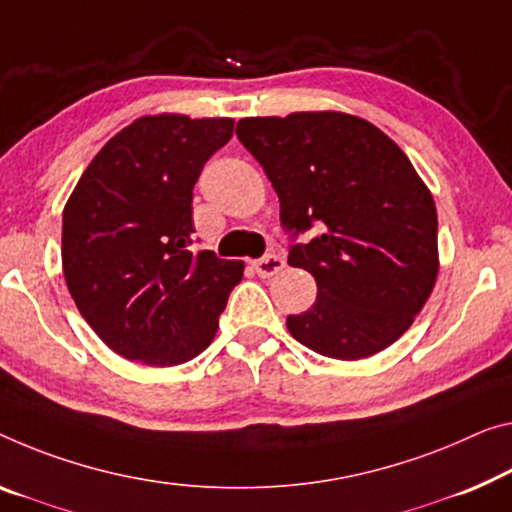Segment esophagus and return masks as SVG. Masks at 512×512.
<instances>
[{
    "instance_id": "esophagus-1",
    "label": "esophagus",
    "mask_w": 512,
    "mask_h": 512,
    "mask_svg": "<svg viewBox=\"0 0 512 512\" xmlns=\"http://www.w3.org/2000/svg\"><path fill=\"white\" fill-rule=\"evenodd\" d=\"M283 258L277 256V254H267L263 258H258V261H254V270L258 272V277L263 279H270L274 277V274H279L283 270Z\"/></svg>"
}]
</instances>
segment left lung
Instances as JSON below:
<instances>
[{
	"label": "left lung",
	"mask_w": 512,
	"mask_h": 512,
	"mask_svg": "<svg viewBox=\"0 0 512 512\" xmlns=\"http://www.w3.org/2000/svg\"><path fill=\"white\" fill-rule=\"evenodd\" d=\"M281 203L288 263L318 297L286 327L306 348L364 359L398 341L435 286L437 210L407 155L373 123L341 112L238 121ZM314 231L307 243L296 238Z\"/></svg>",
	"instance_id": "8db88e82"
}]
</instances>
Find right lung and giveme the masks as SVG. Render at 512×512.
<instances>
[{"label":"right lung","mask_w":512,"mask_h":512,"mask_svg":"<svg viewBox=\"0 0 512 512\" xmlns=\"http://www.w3.org/2000/svg\"><path fill=\"white\" fill-rule=\"evenodd\" d=\"M231 119L144 116L100 148L64 208L70 295L116 355L176 366L210 345L242 261L192 251V190Z\"/></svg>","instance_id":"right-lung-1"}]
</instances>
